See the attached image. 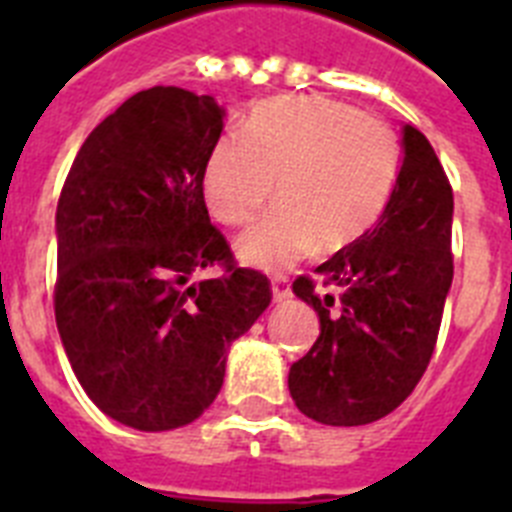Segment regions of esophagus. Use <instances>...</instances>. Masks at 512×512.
Here are the masks:
<instances>
[{
    "label": "esophagus",
    "mask_w": 512,
    "mask_h": 512,
    "mask_svg": "<svg viewBox=\"0 0 512 512\" xmlns=\"http://www.w3.org/2000/svg\"><path fill=\"white\" fill-rule=\"evenodd\" d=\"M271 295H274V302L289 300V295H292V289H289V279L287 277L271 279Z\"/></svg>",
    "instance_id": "obj_1"
}]
</instances>
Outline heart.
I'll use <instances>...</instances> for the list:
<instances>
[{"mask_svg":"<svg viewBox=\"0 0 512 512\" xmlns=\"http://www.w3.org/2000/svg\"><path fill=\"white\" fill-rule=\"evenodd\" d=\"M400 146L377 117L328 97H279L223 135L205 164V200L225 225L251 223L277 179L279 205L238 238L256 269L292 266L320 243H354L384 212L395 189Z\"/></svg>","mask_w":512,"mask_h":512,"instance_id":"heart-1","label":"heart"}]
</instances>
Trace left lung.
<instances>
[{
	"label": "left lung",
	"mask_w": 512,
	"mask_h": 512,
	"mask_svg": "<svg viewBox=\"0 0 512 512\" xmlns=\"http://www.w3.org/2000/svg\"><path fill=\"white\" fill-rule=\"evenodd\" d=\"M402 166L377 225L292 289L320 318V336L289 366V395L307 418L366 425L400 408L433 356L454 279V194L436 151L402 125Z\"/></svg>",
	"instance_id": "1"
}]
</instances>
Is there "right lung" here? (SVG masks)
<instances>
[{
    "mask_svg": "<svg viewBox=\"0 0 512 512\" xmlns=\"http://www.w3.org/2000/svg\"><path fill=\"white\" fill-rule=\"evenodd\" d=\"M215 97L153 87L89 133L56 210V323L89 400L138 431L200 418L225 361L269 307V279L233 264L210 223L205 164L223 133ZM223 265L217 280L189 283Z\"/></svg>",
    "mask_w": 512,
    "mask_h": 512,
    "instance_id": "obj_1",
    "label": "right lung"
}]
</instances>
